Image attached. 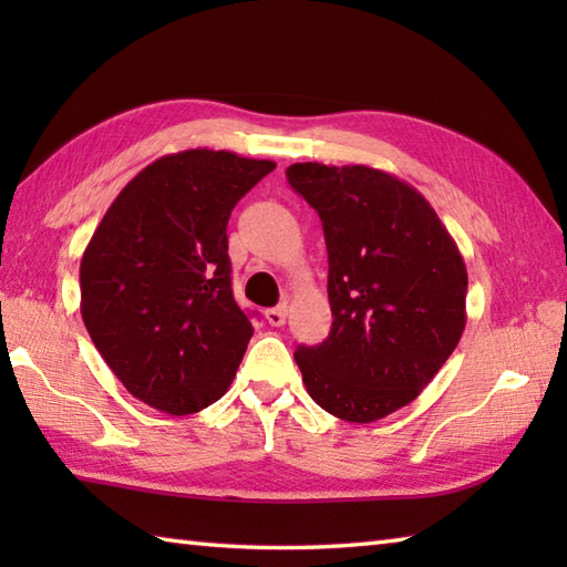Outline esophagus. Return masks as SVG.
<instances>
[{
  "label": "esophagus",
  "mask_w": 567,
  "mask_h": 567,
  "mask_svg": "<svg viewBox=\"0 0 567 567\" xmlns=\"http://www.w3.org/2000/svg\"><path fill=\"white\" fill-rule=\"evenodd\" d=\"M265 319H268L270 327H282L285 319H287V307H275V309H268L265 311Z\"/></svg>",
  "instance_id": "1"
}]
</instances>
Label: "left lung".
I'll return each instance as SVG.
<instances>
[{
  "instance_id": "1",
  "label": "left lung",
  "mask_w": 567,
  "mask_h": 567,
  "mask_svg": "<svg viewBox=\"0 0 567 567\" xmlns=\"http://www.w3.org/2000/svg\"><path fill=\"white\" fill-rule=\"evenodd\" d=\"M287 179L321 219L333 315L295 360L321 409L370 424L414 402L461 341L463 256L424 195L378 167L295 163Z\"/></svg>"
}]
</instances>
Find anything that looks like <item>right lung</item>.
Instances as JSON below:
<instances>
[{
	"instance_id": "right-lung-1",
	"label": "right lung",
	"mask_w": 567,
	"mask_h": 567,
	"mask_svg": "<svg viewBox=\"0 0 567 567\" xmlns=\"http://www.w3.org/2000/svg\"><path fill=\"white\" fill-rule=\"evenodd\" d=\"M272 161L192 148L163 155L106 209L80 262V311L124 388L171 416L231 388L252 336L231 292L226 224Z\"/></svg>"
}]
</instances>
